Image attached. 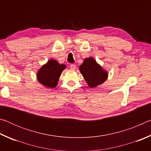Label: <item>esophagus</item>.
I'll return each mask as SVG.
<instances>
[{
    "label": "esophagus",
    "instance_id": "esophagus-1",
    "mask_svg": "<svg viewBox=\"0 0 151 151\" xmlns=\"http://www.w3.org/2000/svg\"><path fill=\"white\" fill-rule=\"evenodd\" d=\"M70 68H71V69L75 70V69H76V66L75 65H70Z\"/></svg>",
    "mask_w": 151,
    "mask_h": 151
}]
</instances>
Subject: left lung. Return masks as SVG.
<instances>
[{
    "instance_id": "8db88e82",
    "label": "left lung",
    "mask_w": 151,
    "mask_h": 151,
    "mask_svg": "<svg viewBox=\"0 0 151 151\" xmlns=\"http://www.w3.org/2000/svg\"><path fill=\"white\" fill-rule=\"evenodd\" d=\"M79 70L91 88H94L105 82L108 73L93 58H86L79 67Z\"/></svg>"
}]
</instances>
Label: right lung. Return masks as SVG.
<instances>
[{
	"instance_id": "1",
	"label": "right lung",
	"mask_w": 151,
	"mask_h": 151,
	"mask_svg": "<svg viewBox=\"0 0 151 151\" xmlns=\"http://www.w3.org/2000/svg\"><path fill=\"white\" fill-rule=\"evenodd\" d=\"M65 68V65H60L56 60L50 59L38 71V81L46 87L55 88L57 85L61 73Z\"/></svg>"
}]
</instances>
